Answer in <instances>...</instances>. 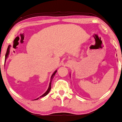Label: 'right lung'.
Masks as SVG:
<instances>
[{"mask_svg": "<svg viewBox=\"0 0 122 122\" xmlns=\"http://www.w3.org/2000/svg\"><path fill=\"white\" fill-rule=\"evenodd\" d=\"M10 47H11V46H10V45H9V46H8V48H7V49L6 54V56H5V62H6V59L7 58L8 56H9V53H10ZM57 70H56V71H55V72H54V73H53V75H52L51 76L50 81V83H49V87H48V89H47V90L46 92H45V93L43 94V95H41V97H40V98H41V97H45V96H46V95L47 94L49 93V92H50V89H51V81H53V77H54V76H55V74H56V72H57ZM38 99H39V98H36V99H35V100H38Z\"/></svg>", "mask_w": 122, "mask_h": 122, "instance_id": "1", "label": "right lung"}]
</instances>
